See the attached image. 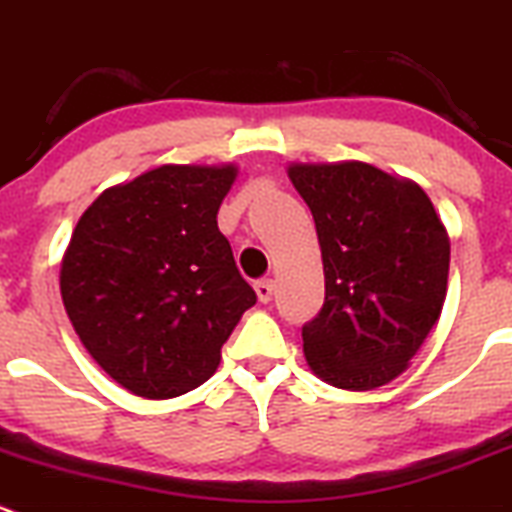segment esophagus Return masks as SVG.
Returning a JSON list of instances; mask_svg holds the SVG:
<instances>
[{
    "label": "esophagus",
    "mask_w": 512,
    "mask_h": 512,
    "mask_svg": "<svg viewBox=\"0 0 512 512\" xmlns=\"http://www.w3.org/2000/svg\"><path fill=\"white\" fill-rule=\"evenodd\" d=\"M253 289H256V294H259V301L269 304V301L274 299L276 284H274V279H259L256 284H253Z\"/></svg>",
    "instance_id": "esophagus-1"
}]
</instances>
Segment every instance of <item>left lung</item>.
Segmentation results:
<instances>
[{
    "label": "left lung",
    "mask_w": 512,
    "mask_h": 512,
    "mask_svg": "<svg viewBox=\"0 0 512 512\" xmlns=\"http://www.w3.org/2000/svg\"><path fill=\"white\" fill-rule=\"evenodd\" d=\"M324 261V306L301 326L314 374L374 389L407 369L440 319L450 238L417 183L367 163L291 165Z\"/></svg>",
    "instance_id": "left-lung-1"
}]
</instances>
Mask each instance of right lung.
I'll use <instances>...</instances> for the list:
<instances>
[{
    "label": "right lung",
    "instance_id": "obj_1",
    "mask_svg": "<svg viewBox=\"0 0 512 512\" xmlns=\"http://www.w3.org/2000/svg\"><path fill=\"white\" fill-rule=\"evenodd\" d=\"M233 180V165H160L102 191L72 231L60 271L67 316L138 397L201 387L256 304L216 221Z\"/></svg>",
    "mask_w": 512,
    "mask_h": 512
}]
</instances>
